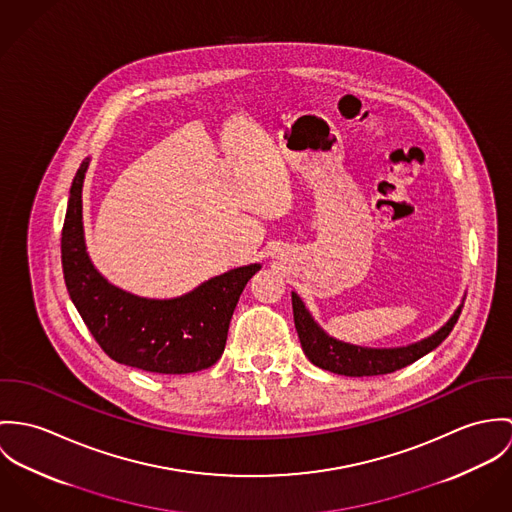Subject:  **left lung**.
I'll return each mask as SVG.
<instances>
[{"label":"left lung","instance_id":"8db88e82","mask_svg":"<svg viewBox=\"0 0 512 512\" xmlns=\"http://www.w3.org/2000/svg\"><path fill=\"white\" fill-rule=\"evenodd\" d=\"M463 304L455 310L454 316L430 338L406 345V347H393V349H371L359 347L351 343L330 338L310 316L304 308V302L296 292H292V314L294 326L300 338L302 351L306 357L320 369L345 375V377H373V375H387L395 373L398 369L418 361L432 349H436L442 341L450 336L454 330L455 322L461 314Z\"/></svg>","mask_w":512,"mask_h":512}]
</instances>
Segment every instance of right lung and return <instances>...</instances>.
I'll return each mask as SVG.
<instances>
[{"instance_id":"add662e5","label":"right lung","mask_w":512,"mask_h":512,"mask_svg":"<svg viewBox=\"0 0 512 512\" xmlns=\"http://www.w3.org/2000/svg\"><path fill=\"white\" fill-rule=\"evenodd\" d=\"M90 159L76 172L62 226V273L68 294L94 340L117 363L163 375L196 373L224 353L229 320L261 265L237 267L192 292L153 300L108 283L92 265L82 228V184Z\"/></svg>"}]
</instances>
